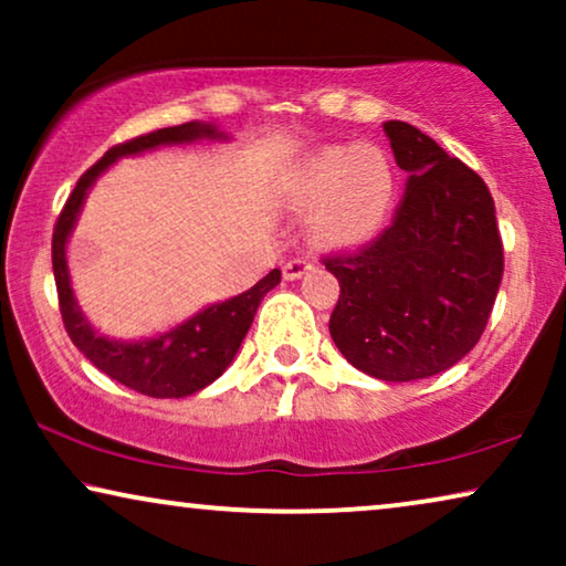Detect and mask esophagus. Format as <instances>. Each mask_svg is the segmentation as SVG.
<instances>
[{
	"mask_svg": "<svg viewBox=\"0 0 566 566\" xmlns=\"http://www.w3.org/2000/svg\"><path fill=\"white\" fill-rule=\"evenodd\" d=\"M308 268H312V262H308L306 258H293L283 265V277L285 281H298V277L304 275Z\"/></svg>",
	"mask_w": 566,
	"mask_h": 566,
	"instance_id": "esophagus-1",
	"label": "esophagus"
}]
</instances>
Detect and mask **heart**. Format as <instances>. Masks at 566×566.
<instances>
[{"instance_id":"1","label":"heart","mask_w":566,"mask_h":566,"mask_svg":"<svg viewBox=\"0 0 566 566\" xmlns=\"http://www.w3.org/2000/svg\"><path fill=\"white\" fill-rule=\"evenodd\" d=\"M283 196L298 211L312 208L308 234L316 244L350 247L366 242L389 219L397 169L378 146H322L289 169Z\"/></svg>"}]
</instances>
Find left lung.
I'll list each match as a JSON object with an SVG mask.
<instances>
[{"label":"left lung","instance_id":"obj_1","mask_svg":"<svg viewBox=\"0 0 566 566\" xmlns=\"http://www.w3.org/2000/svg\"><path fill=\"white\" fill-rule=\"evenodd\" d=\"M407 190L366 250L324 258L339 281L329 335L347 363L381 381L451 368L479 343L502 281V239L482 177L420 128L386 120Z\"/></svg>","mask_w":566,"mask_h":566}]
</instances>
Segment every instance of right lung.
Listing matches in <instances>:
<instances>
[{"label": "right lung", "instance_id": "add662e5", "mask_svg": "<svg viewBox=\"0 0 566 566\" xmlns=\"http://www.w3.org/2000/svg\"><path fill=\"white\" fill-rule=\"evenodd\" d=\"M200 138L227 136L213 123L192 120L182 123V126L159 128L154 134L134 138V142L113 146L111 151H105V157L95 167H90L80 177L74 192L66 200L64 211L59 216L56 229H53V277H56L61 319H64L69 337L87 355L92 366H97L105 376H111L113 381L154 399L190 397V394L213 384L231 366L239 345H242L244 335L252 327V319L258 314L262 298L268 296V291H273L281 283V270H270L250 291L221 301V304L200 308L190 319L161 332L157 337L113 339L99 335L87 316L82 314V306L76 304L72 275H69L66 265V242L76 227V219H80L90 188L113 161L159 149V146L192 144L200 142Z\"/></svg>", "mask_w": 566, "mask_h": 566}]
</instances>
